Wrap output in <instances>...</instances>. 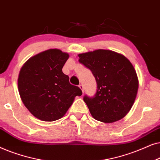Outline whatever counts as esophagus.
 I'll return each instance as SVG.
<instances>
[{
	"instance_id": "obj_1",
	"label": "esophagus",
	"mask_w": 160,
	"mask_h": 160,
	"mask_svg": "<svg viewBox=\"0 0 160 160\" xmlns=\"http://www.w3.org/2000/svg\"><path fill=\"white\" fill-rule=\"evenodd\" d=\"M79 88H80V89H81L82 92V93H83V92H84V88H83V86H82V85H80V86H79Z\"/></svg>"
}]
</instances>
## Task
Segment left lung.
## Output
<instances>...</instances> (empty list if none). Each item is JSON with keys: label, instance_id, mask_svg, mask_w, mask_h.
Wrapping results in <instances>:
<instances>
[{"label": "left lung", "instance_id": "8db88e82", "mask_svg": "<svg viewBox=\"0 0 160 160\" xmlns=\"http://www.w3.org/2000/svg\"><path fill=\"white\" fill-rule=\"evenodd\" d=\"M78 56L79 62L91 70L97 83L95 95L83 97L93 118L104 123L123 118L132 107L139 85L130 61L108 50H97Z\"/></svg>", "mask_w": 160, "mask_h": 160}]
</instances>
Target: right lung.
Returning a JSON list of instances; mask_svg holds the SVG:
<instances>
[{
    "instance_id": "right-lung-1",
    "label": "right lung",
    "mask_w": 160,
    "mask_h": 160,
    "mask_svg": "<svg viewBox=\"0 0 160 160\" xmlns=\"http://www.w3.org/2000/svg\"><path fill=\"white\" fill-rule=\"evenodd\" d=\"M69 54L50 49L29 58L21 68L18 90L25 107L36 118L53 121L62 118L82 91L69 83L62 69Z\"/></svg>"
}]
</instances>
